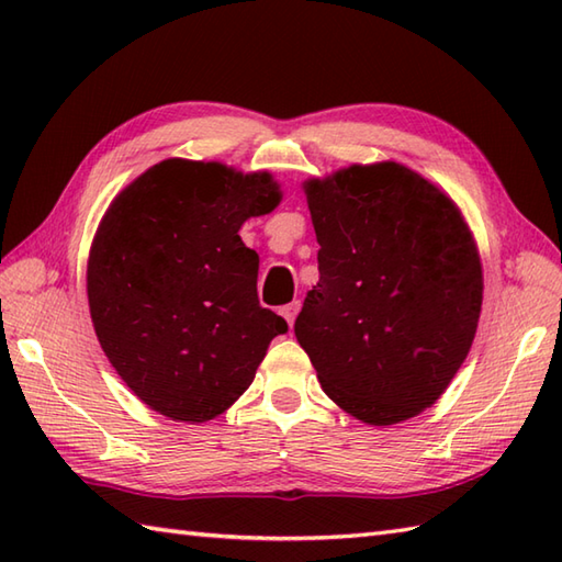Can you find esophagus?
Returning a JSON list of instances; mask_svg holds the SVG:
<instances>
[{
  "instance_id": "esophagus-1",
  "label": "esophagus",
  "mask_w": 562,
  "mask_h": 562,
  "mask_svg": "<svg viewBox=\"0 0 562 562\" xmlns=\"http://www.w3.org/2000/svg\"><path fill=\"white\" fill-rule=\"evenodd\" d=\"M300 308H302V302L294 300V302H290V304H284V306L280 308V314L284 316V321H288L290 326H294V318H296V314H300Z\"/></svg>"
}]
</instances>
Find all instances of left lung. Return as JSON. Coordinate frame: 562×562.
<instances>
[{
  "mask_svg": "<svg viewBox=\"0 0 562 562\" xmlns=\"http://www.w3.org/2000/svg\"><path fill=\"white\" fill-rule=\"evenodd\" d=\"M304 193L321 278L294 336L345 413L408 420L445 393L479 328L483 270L469 224L396 161L352 164Z\"/></svg>",
  "mask_w": 562,
  "mask_h": 562,
  "instance_id": "8db88e82",
  "label": "left lung"
}]
</instances>
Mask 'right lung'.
Wrapping results in <instances>:
<instances>
[{
    "mask_svg": "<svg viewBox=\"0 0 562 562\" xmlns=\"http://www.w3.org/2000/svg\"><path fill=\"white\" fill-rule=\"evenodd\" d=\"M268 171L166 159L111 202L93 236V330L135 396L207 423L241 396L288 321L258 302V254L238 229L280 205Z\"/></svg>",
    "mask_w": 562,
    "mask_h": 562,
    "instance_id": "add662e5",
    "label": "right lung"
}]
</instances>
